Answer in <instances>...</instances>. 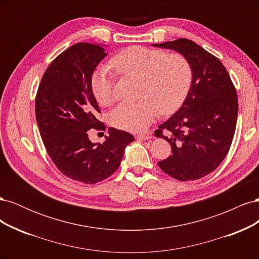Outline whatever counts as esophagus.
Segmentation results:
<instances>
[{
    "mask_svg": "<svg viewBox=\"0 0 259 259\" xmlns=\"http://www.w3.org/2000/svg\"><path fill=\"white\" fill-rule=\"evenodd\" d=\"M150 138H151V136L144 135V134H140V135H137V136H136V139H137V140H148V139H150Z\"/></svg>",
    "mask_w": 259,
    "mask_h": 259,
    "instance_id": "1",
    "label": "esophagus"
}]
</instances>
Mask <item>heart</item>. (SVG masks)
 <instances>
[{"label":"heart","mask_w":259,"mask_h":259,"mask_svg":"<svg viewBox=\"0 0 259 259\" xmlns=\"http://www.w3.org/2000/svg\"><path fill=\"white\" fill-rule=\"evenodd\" d=\"M110 66L122 76L138 80L135 103H122L109 114L113 127L142 133L158 115L178 110L191 89L192 67L183 54L163 50L131 46L117 53ZM107 66L98 68L92 76V91L101 106L114 100L115 73Z\"/></svg>","instance_id":"heart-1"}]
</instances>
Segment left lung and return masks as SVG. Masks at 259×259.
<instances>
[{
  "mask_svg": "<svg viewBox=\"0 0 259 259\" xmlns=\"http://www.w3.org/2000/svg\"><path fill=\"white\" fill-rule=\"evenodd\" d=\"M153 46L183 54L193 72L182 108L154 132L171 147V154L158 164L180 182L200 179L214 171L230 149L238 117L236 88L222 61L193 41L177 38Z\"/></svg>",
  "mask_w": 259,
  "mask_h": 259,
  "instance_id": "left-lung-1",
  "label": "left lung"
}]
</instances>
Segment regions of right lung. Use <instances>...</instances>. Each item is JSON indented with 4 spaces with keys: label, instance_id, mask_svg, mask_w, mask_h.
I'll return each instance as SVG.
<instances>
[{
    "label": "right lung",
    "instance_id": "add662e5",
    "mask_svg": "<svg viewBox=\"0 0 259 259\" xmlns=\"http://www.w3.org/2000/svg\"><path fill=\"white\" fill-rule=\"evenodd\" d=\"M107 56L105 49L76 43L55 58L44 72L35 96L38 131L53 163L68 178L96 184L120 166L124 149L134 136L109 128L103 144H93L89 132L105 130L92 91V75Z\"/></svg>",
    "mask_w": 259,
    "mask_h": 259
}]
</instances>
